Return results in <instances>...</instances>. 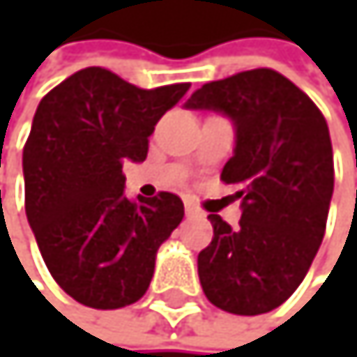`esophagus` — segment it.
Instances as JSON below:
<instances>
[{
  "label": "esophagus",
  "instance_id": "34e87169",
  "mask_svg": "<svg viewBox=\"0 0 357 357\" xmlns=\"http://www.w3.org/2000/svg\"><path fill=\"white\" fill-rule=\"evenodd\" d=\"M186 214H188V216H201L199 208H195L192 203H186Z\"/></svg>",
  "mask_w": 357,
  "mask_h": 357
}]
</instances>
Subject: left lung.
<instances>
[{
	"label": "left lung",
	"instance_id": "8db88e82",
	"mask_svg": "<svg viewBox=\"0 0 357 357\" xmlns=\"http://www.w3.org/2000/svg\"><path fill=\"white\" fill-rule=\"evenodd\" d=\"M218 111L236 130L220 180L238 186L242 218L231 229L210 214L214 238L197 259L203 294L233 314L278 308L317 255L334 190L326 117L270 68L205 83L184 105Z\"/></svg>",
	"mask_w": 357,
	"mask_h": 357
}]
</instances>
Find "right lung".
<instances>
[{"label": "right lung", "mask_w": 357, "mask_h": 357, "mask_svg": "<svg viewBox=\"0 0 357 357\" xmlns=\"http://www.w3.org/2000/svg\"><path fill=\"white\" fill-rule=\"evenodd\" d=\"M188 87L141 89L91 66L36 109L23 149L25 214L51 276L89 308L141 300L160 244L184 218L173 192L128 199L121 167L145 160L156 121Z\"/></svg>", "instance_id": "add662e5"}]
</instances>
